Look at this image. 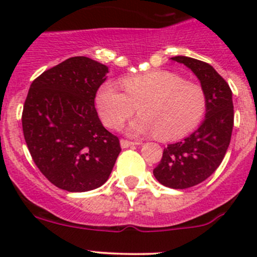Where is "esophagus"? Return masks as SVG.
<instances>
[{"mask_svg":"<svg viewBox=\"0 0 257 257\" xmlns=\"http://www.w3.org/2000/svg\"><path fill=\"white\" fill-rule=\"evenodd\" d=\"M141 143L139 142H131V141H126V139H121L120 141V145L123 149H125V148H129V147H134V145H139Z\"/></svg>","mask_w":257,"mask_h":257,"instance_id":"esophagus-1","label":"esophagus"}]
</instances>
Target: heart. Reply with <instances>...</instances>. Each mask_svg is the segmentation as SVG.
Listing matches in <instances>:
<instances>
[{
  "label": "heart",
  "instance_id": "b5f03b06",
  "mask_svg": "<svg viewBox=\"0 0 257 257\" xmlns=\"http://www.w3.org/2000/svg\"><path fill=\"white\" fill-rule=\"evenodd\" d=\"M120 85L124 93L107 83L95 95L100 119L110 129L121 128L138 108L141 115L129 126L132 134H157L162 141H175L194 131L205 114L203 88L174 72L152 71L125 77Z\"/></svg>",
  "mask_w": 257,
  "mask_h": 257
}]
</instances>
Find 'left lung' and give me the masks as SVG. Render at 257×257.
Returning <instances> with one entry per match:
<instances>
[{
    "label": "left lung",
    "instance_id": "1",
    "mask_svg": "<svg viewBox=\"0 0 257 257\" xmlns=\"http://www.w3.org/2000/svg\"><path fill=\"white\" fill-rule=\"evenodd\" d=\"M172 59L185 64L200 80L206 97V114L193 134L165 148L153 174L168 188L188 189L206 180L226 154L234 126L232 92L209 63L185 56Z\"/></svg>",
    "mask_w": 257,
    "mask_h": 257
}]
</instances>
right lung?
<instances>
[{"instance_id":"right-lung-1","label":"right lung","mask_w":257,"mask_h":257,"mask_svg":"<svg viewBox=\"0 0 257 257\" xmlns=\"http://www.w3.org/2000/svg\"><path fill=\"white\" fill-rule=\"evenodd\" d=\"M108 67L72 57L31 84L22 129L33 162L57 188L71 193L99 188L120 153L118 137L103 126L94 105Z\"/></svg>"}]
</instances>
